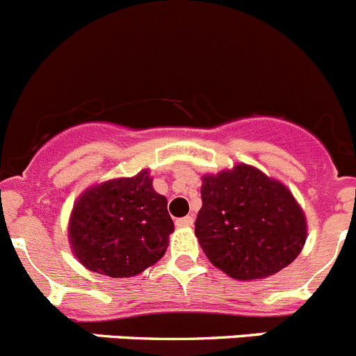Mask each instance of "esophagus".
<instances>
[{"instance_id": "obj_1", "label": "esophagus", "mask_w": 356, "mask_h": 356, "mask_svg": "<svg viewBox=\"0 0 356 356\" xmlns=\"http://www.w3.org/2000/svg\"><path fill=\"white\" fill-rule=\"evenodd\" d=\"M193 221L195 219L191 218V216H186V218L175 219V225H177V227H193Z\"/></svg>"}]
</instances>
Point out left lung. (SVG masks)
<instances>
[{"label": "left lung", "mask_w": 356, "mask_h": 356, "mask_svg": "<svg viewBox=\"0 0 356 356\" xmlns=\"http://www.w3.org/2000/svg\"><path fill=\"white\" fill-rule=\"evenodd\" d=\"M195 221L205 257L238 281L268 277L300 254L304 211L283 182L249 165L202 177Z\"/></svg>", "instance_id": "obj_1"}]
</instances>
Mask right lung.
I'll return each mask as SVG.
<instances>
[{
  "label": "right lung",
  "mask_w": 356,
  "mask_h": 356,
  "mask_svg": "<svg viewBox=\"0 0 356 356\" xmlns=\"http://www.w3.org/2000/svg\"><path fill=\"white\" fill-rule=\"evenodd\" d=\"M174 221L149 170L91 186L73 205L68 237L86 268L131 277L165 254Z\"/></svg>",
  "instance_id": "1"
}]
</instances>
